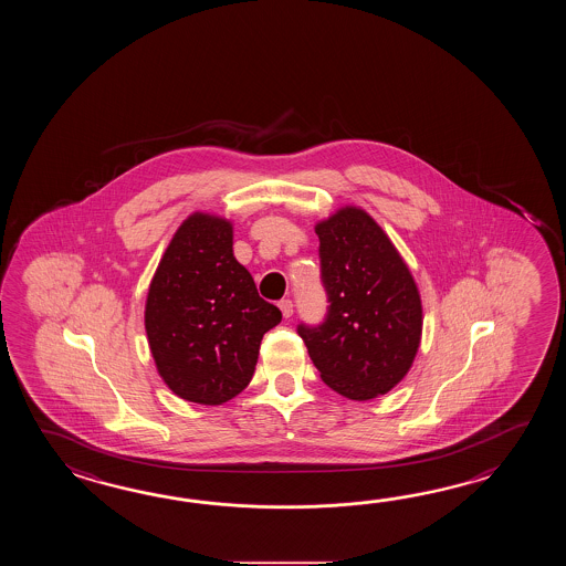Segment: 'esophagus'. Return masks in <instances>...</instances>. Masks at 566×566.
<instances>
[{
  "mask_svg": "<svg viewBox=\"0 0 566 566\" xmlns=\"http://www.w3.org/2000/svg\"><path fill=\"white\" fill-rule=\"evenodd\" d=\"M279 310L283 313V317H291L293 315V301L281 300L279 301Z\"/></svg>",
  "mask_w": 566,
  "mask_h": 566,
  "instance_id": "34e87169",
  "label": "esophagus"
}]
</instances>
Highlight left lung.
Listing matches in <instances>:
<instances>
[{
  "label": "left lung",
  "instance_id": "obj_1",
  "mask_svg": "<svg viewBox=\"0 0 566 566\" xmlns=\"http://www.w3.org/2000/svg\"><path fill=\"white\" fill-rule=\"evenodd\" d=\"M324 322H301L310 358L342 397L370 400L398 385L421 342V297L409 266L358 208L317 224Z\"/></svg>",
  "mask_w": 566,
  "mask_h": 566
}]
</instances>
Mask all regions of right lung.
<instances>
[{"label":"right lung","mask_w":566,"mask_h":566,"mask_svg":"<svg viewBox=\"0 0 566 566\" xmlns=\"http://www.w3.org/2000/svg\"><path fill=\"white\" fill-rule=\"evenodd\" d=\"M281 322L232 254V227L193 214L157 266L145 329L166 385L190 402L220 405L253 378L261 339Z\"/></svg>","instance_id":"1"}]
</instances>
